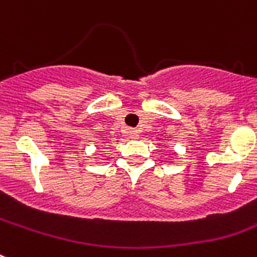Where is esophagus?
Masks as SVG:
<instances>
[{"instance_id":"obj_1","label":"esophagus","mask_w":257,"mask_h":257,"mask_svg":"<svg viewBox=\"0 0 257 257\" xmlns=\"http://www.w3.org/2000/svg\"><path fill=\"white\" fill-rule=\"evenodd\" d=\"M128 135L129 137H132V139H137V137H139V132H137L136 129H128Z\"/></svg>"}]
</instances>
